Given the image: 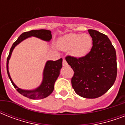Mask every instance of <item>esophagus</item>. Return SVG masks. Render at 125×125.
I'll list each match as a JSON object with an SVG mask.
<instances>
[{
  "label": "esophagus",
  "mask_w": 125,
  "mask_h": 125,
  "mask_svg": "<svg viewBox=\"0 0 125 125\" xmlns=\"http://www.w3.org/2000/svg\"><path fill=\"white\" fill-rule=\"evenodd\" d=\"M62 64H63V66H67V65H68V64H67V63L66 60H65L64 58H63Z\"/></svg>",
  "instance_id": "obj_1"
}]
</instances>
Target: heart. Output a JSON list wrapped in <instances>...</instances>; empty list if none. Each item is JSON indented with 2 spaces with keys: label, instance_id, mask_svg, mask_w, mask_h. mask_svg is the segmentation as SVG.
Listing matches in <instances>:
<instances>
[{
  "label": "heart",
  "instance_id": "b5f03b06",
  "mask_svg": "<svg viewBox=\"0 0 125 125\" xmlns=\"http://www.w3.org/2000/svg\"><path fill=\"white\" fill-rule=\"evenodd\" d=\"M93 40L87 34L71 33L61 37L58 41V47L62 50H70L71 54L76 58H82L89 53Z\"/></svg>",
  "mask_w": 125,
  "mask_h": 125
}]
</instances>
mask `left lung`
<instances>
[{
    "instance_id": "8db88e82",
    "label": "left lung",
    "mask_w": 125,
    "mask_h": 125,
    "mask_svg": "<svg viewBox=\"0 0 125 125\" xmlns=\"http://www.w3.org/2000/svg\"><path fill=\"white\" fill-rule=\"evenodd\" d=\"M88 32L93 40L90 52L78 58L67 56L65 60L74 71L71 84L76 94L95 99L106 93L115 81L116 52L105 34L91 29Z\"/></svg>"
}]
</instances>
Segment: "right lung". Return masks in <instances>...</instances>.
I'll list each match as a JSON object with an SVG mask.
<instances>
[{
	"label": "right lung",
	"instance_id": "add662e5",
	"mask_svg": "<svg viewBox=\"0 0 125 125\" xmlns=\"http://www.w3.org/2000/svg\"><path fill=\"white\" fill-rule=\"evenodd\" d=\"M31 36H34V37L40 38L44 41H47V42H49L52 39V34L50 30H43V29L34 30L22 33L19 37L18 39L13 43L11 47L8 56L7 58V73L13 85L14 86V87L19 93L29 99H41L48 97L49 95H51L54 90V83L60 74L61 68L62 67V58L59 59L56 61H48L46 63L44 71H43V82L40 87H38L37 89L34 90H23V89L19 88L11 80L8 71L9 60L10 58L11 54L15 47L22 41Z\"/></svg>",
	"mask_w": 125,
	"mask_h": 125
}]
</instances>
